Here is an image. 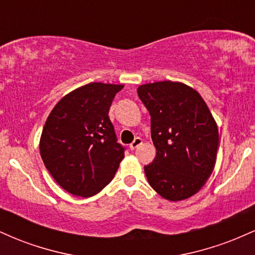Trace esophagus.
Segmentation results:
<instances>
[{
    "mask_svg": "<svg viewBox=\"0 0 255 255\" xmlns=\"http://www.w3.org/2000/svg\"><path fill=\"white\" fill-rule=\"evenodd\" d=\"M141 144H142V139H141V137L137 136V137H135V139H134V141L129 145V148H130V150H135V148L139 147V146Z\"/></svg>",
    "mask_w": 255,
    "mask_h": 255,
    "instance_id": "obj_1",
    "label": "esophagus"
}]
</instances>
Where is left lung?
Returning a JSON list of instances; mask_svg holds the SVG:
<instances>
[{
    "label": "left lung",
    "instance_id": "obj_1",
    "mask_svg": "<svg viewBox=\"0 0 255 255\" xmlns=\"http://www.w3.org/2000/svg\"><path fill=\"white\" fill-rule=\"evenodd\" d=\"M151 115L156 158L145 165L148 183L160 197L178 201L192 197L211 176L219 146L218 128L201 96L174 81L137 87Z\"/></svg>",
    "mask_w": 255,
    "mask_h": 255
}]
</instances>
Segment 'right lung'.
I'll return each mask as SVG.
<instances>
[{"label": "right lung", "mask_w": 255, "mask_h": 255, "mask_svg": "<svg viewBox=\"0 0 255 255\" xmlns=\"http://www.w3.org/2000/svg\"><path fill=\"white\" fill-rule=\"evenodd\" d=\"M124 85L91 83L61 99L40 136V156L64 191L89 198L114 178L125 157L109 119L110 105Z\"/></svg>", "instance_id": "add662e5"}]
</instances>
